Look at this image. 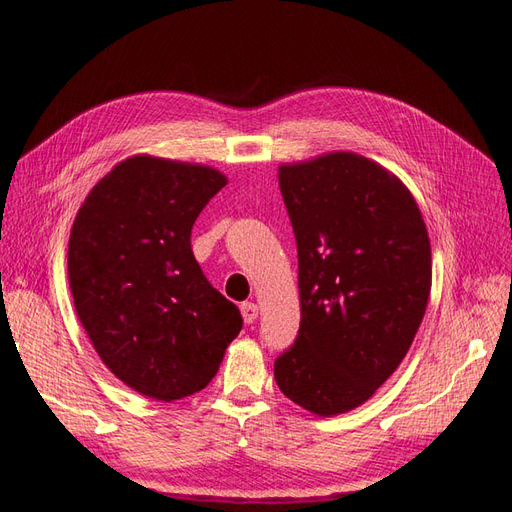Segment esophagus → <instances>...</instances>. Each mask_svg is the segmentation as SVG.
<instances>
[{"mask_svg":"<svg viewBox=\"0 0 512 512\" xmlns=\"http://www.w3.org/2000/svg\"><path fill=\"white\" fill-rule=\"evenodd\" d=\"M240 311H242V318H244L246 324H253L257 320V316H259V307L255 303H244L240 307Z\"/></svg>","mask_w":512,"mask_h":512,"instance_id":"34e87169","label":"esophagus"}]
</instances>
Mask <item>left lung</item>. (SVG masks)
Here are the masks:
<instances>
[{"mask_svg": "<svg viewBox=\"0 0 512 512\" xmlns=\"http://www.w3.org/2000/svg\"><path fill=\"white\" fill-rule=\"evenodd\" d=\"M298 248L300 331L279 389L320 417L357 409L396 372L426 313L432 257L411 190L352 151L281 164Z\"/></svg>", "mask_w": 512, "mask_h": 512, "instance_id": "left-lung-1", "label": "left lung"}]
</instances>
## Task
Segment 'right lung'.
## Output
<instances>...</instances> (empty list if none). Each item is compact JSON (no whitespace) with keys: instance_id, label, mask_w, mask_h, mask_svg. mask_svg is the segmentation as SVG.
Returning <instances> with one entry per match:
<instances>
[{"instance_id":"obj_1","label":"right lung","mask_w":512,"mask_h":512,"mask_svg":"<svg viewBox=\"0 0 512 512\" xmlns=\"http://www.w3.org/2000/svg\"><path fill=\"white\" fill-rule=\"evenodd\" d=\"M227 181L205 164L131 155L73 220L77 318L106 368L151 400L201 391L242 329L238 307L209 285L190 246L194 220Z\"/></svg>"}]
</instances>
